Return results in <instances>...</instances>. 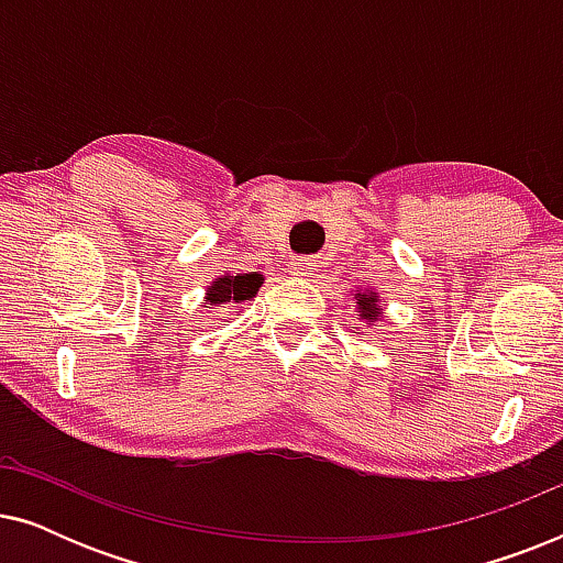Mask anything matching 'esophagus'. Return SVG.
<instances>
[{"mask_svg":"<svg viewBox=\"0 0 563 563\" xmlns=\"http://www.w3.org/2000/svg\"><path fill=\"white\" fill-rule=\"evenodd\" d=\"M314 272V264L310 258H305V256H297V258H291V264H289V274H295V276H310Z\"/></svg>","mask_w":563,"mask_h":563,"instance_id":"esophagus-1","label":"esophagus"}]
</instances>
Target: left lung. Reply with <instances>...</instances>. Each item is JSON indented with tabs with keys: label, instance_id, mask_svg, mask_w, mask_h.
I'll use <instances>...</instances> for the list:
<instances>
[{
	"label": "left lung",
	"instance_id": "obj_1",
	"mask_svg": "<svg viewBox=\"0 0 563 563\" xmlns=\"http://www.w3.org/2000/svg\"><path fill=\"white\" fill-rule=\"evenodd\" d=\"M358 297V310H361V318L374 322L376 318H379V312H376V297L374 291H361Z\"/></svg>",
	"mask_w": 563,
	"mask_h": 563
}]
</instances>
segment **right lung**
<instances>
[{"label": "right lung", "instance_id": "obj_1", "mask_svg": "<svg viewBox=\"0 0 563 563\" xmlns=\"http://www.w3.org/2000/svg\"><path fill=\"white\" fill-rule=\"evenodd\" d=\"M261 287V279L251 274H241V276H222L212 284L210 289H207V305H225L230 299H235V302H241V299H251L256 295V289Z\"/></svg>", "mask_w": 563, "mask_h": 563}]
</instances>
